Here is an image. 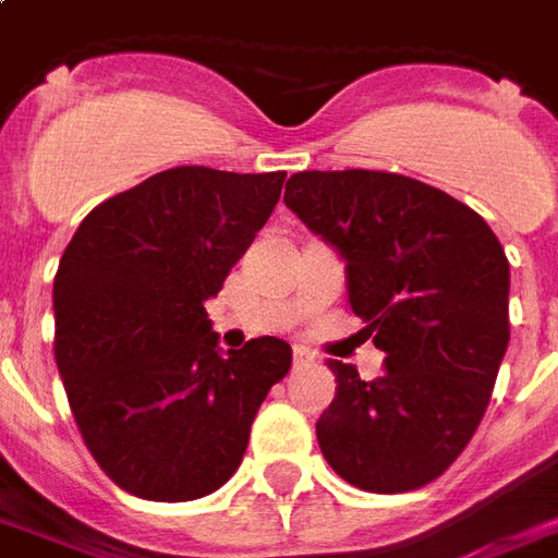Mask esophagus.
<instances>
[{"instance_id": "1", "label": "esophagus", "mask_w": 558, "mask_h": 558, "mask_svg": "<svg viewBox=\"0 0 558 558\" xmlns=\"http://www.w3.org/2000/svg\"><path fill=\"white\" fill-rule=\"evenodd\" d=\"M313 361H316V357H313L311 349H304V345H295V349H292V366H295V369H301V366H311Z\"/></svg>"}]
</instances>
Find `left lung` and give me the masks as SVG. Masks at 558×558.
Instances as JSON below:
<instances>
[{"label": "left lung", "instance_id": "1", "mask_svg": "<svg viewBox=\"0 0 558 558\" xmlns=\"http://www.w3.org/2000/svg\"><path fill=\"white\" fill-rule=\"evenodd\" d=\"M287 206L345 259L363 340L384 375L328 361L337 396L316 423L349 485L402 494L435 482L482 423L509 345V259L473 213L435 185L387 171H301Z\"/></svg>", "mask_w": 558, "mask_h": 558}]
</instances>
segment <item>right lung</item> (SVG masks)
Segmentation results:
<instances>
[{"mask_svg":"<svg viewBox=\"0 0 558 558\" xmlns=\"http://www.w3.org/2000/svg\"><path fill=\"white\" fill-rule=\"evenodd\" d=\"M287 171L183 165L94 206L56 271V363L85 447L118 488L156 502L236 473L290 342L218 352L204 301L278 204Z\"/></svg>","mask_w":558,"mask_h":558,"instance_id":"1","label":"right lung"}]
</instances>
